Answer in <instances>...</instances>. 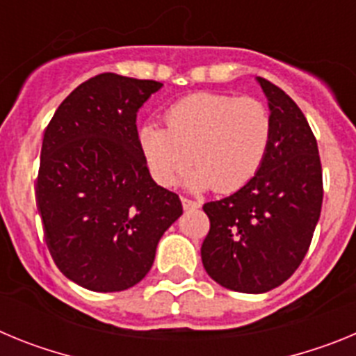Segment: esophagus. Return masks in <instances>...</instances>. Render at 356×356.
Segmentation results:
<instances>
[{"instance_id": "obj_1", "label": "esophagus", "mask_w": 356, "mask_h": 356, "mask_svg": "<svg viewBox=\"0 0 356 356\" xmlns=\"http://www.w3.org/2000/svg\"><path fill=\"white\" fill-rule=\"evenodd\" d=\"M181 205H184L185 210H196V209H200V203H197V201L188 200V197H181Z\"/></svg>"}]
</instances>
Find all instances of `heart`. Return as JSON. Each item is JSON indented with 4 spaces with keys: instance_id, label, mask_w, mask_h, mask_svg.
Masks as SVG:
<instances>
[{
    "instance_id": "1",
    "label": "heart",
    "mask_w": 356,
    "mask_h": 356,
    "mask_svg": "<svg viewBox=\"0 0 356 356\" xmlns=\"http://www.w3.org/2000/svg\"><path fill=\"white\" fill-rule=\"evenodd\" d=\"M163 119L165 128H140L139 147L165 187L180 184L194 163L188 187L234 193L259 172L271 144V114L254 97L193 94L169 106Z\"/></svg>"
}]
</instances>
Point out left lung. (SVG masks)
Listing matches in <instances>:
<instances>
[{"label":"left lung","mask_w":356,"mask_h":356,"mask_svg":"<svg viewBox=\"0 0 356 356\" xmlns=\"http://www.w3.org/2000/svg\"><path fill=\"white\" fill-rule=\"evenodd\" d=\"M271 108L273 135L259 172L232 196L209 201L203 267L222 287L260 294L303 262L323 205V168L312 130L284 90L259 78Z\"/></svg>","instance_id":"8db88e82"}]
</instances>
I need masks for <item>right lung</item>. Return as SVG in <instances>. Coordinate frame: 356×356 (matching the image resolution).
<instances>
[{"label":"right lung","instance_id":"right-lung-1","mask_svg":"<svg viewBox=\"0 0 356 356\" xmlns=\"http://www.w3.org/2000/svg\"><path fill=\"white\" fill-rule=\"evenodd\" d=\"M162 87L103 72L72 90L44 131L37 209L53 262L80 287L127 291L181 216L178 194L153 181L137 112Z\"/></svg>","mask_w":356,"mask_h":356}]
</instances>
